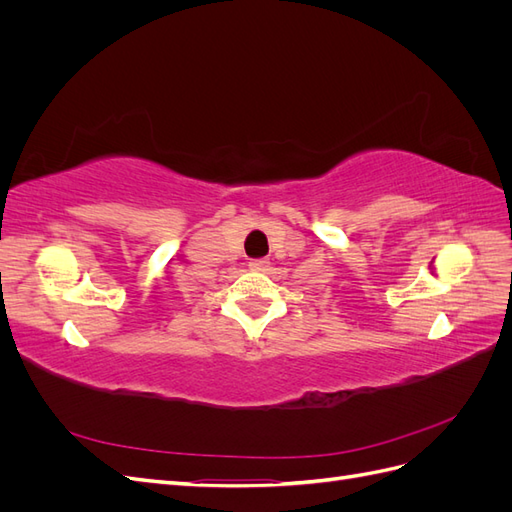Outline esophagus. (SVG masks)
<instances>
[{
	"label": "esophagus",
	"instance_id": "1",
	"mask_svg": "<svg viewBox=\"0 0 512 512\" xmlns=\"http://www.w3.org/2000/svg\"><path fill=\"white\" fill-rule=\"evenodd\" d=\"M250 269L252 271H267L269 260L267 258H254V260H250Z\"/></svg>",
	"mask_w": 512,
	"mask_h": 512
}]
</instances>
